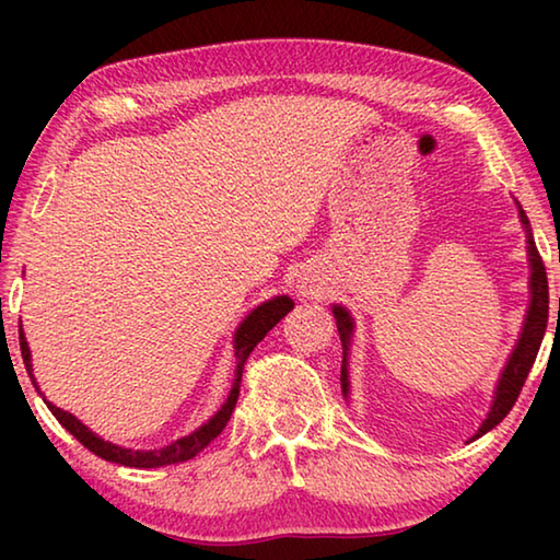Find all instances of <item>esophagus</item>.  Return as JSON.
Masks as SVG:
<instances>
[{
  "instance_id": "esophagus-1",
  "label": "esophagus",
  "mask_w": 560,
  "mask_h": 560,
  "mask_svg": "<svg viewBox=\"0 0 560 560\" xmlns=\"http://www.w3.org/2000/svg\"><path fill=\"white\" fill-rule=\"evenodd\" d=\"M303 291L301 293H306V296H308V293H314V289H308V287H301Z\"/></svg>"
}]
</instances>
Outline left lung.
Instances as JSON below:
<instances>
[{"label":"left lung","mask_w":560,"mask_h":560,"mask_svg":"<svg viewBox=\"0 0 560 560\" xmlns=\"http://www.w3.org/2000/svg\"><path fill=\"white\" fill-rule=\"evenodd\" d=\"M521 222H526V214L521 212ZM528 257H530V306H528V316L524 324V334H521L516 350L509 358V365L504 375H501L499 387H497V400L494 407H491L489 417L481 424V430L477 432V438L487 434L491 428L504 420V417L511 412V407L518 400L521 387H524L526 377L530 373V365L538 355V348H541V340L546 334V324H548V279H546V267L541 254L536 249V242L528 236ZM336 316V326L340 334V343H343V363H340V387L343 393H348V368H346V355H348V343H350V334H353V320H350L348 311L340 306L334 308Z\"/></svg>","instance_id":"left-lung-1"}]
</instances>
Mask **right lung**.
Segmentation results:
<instances>
[{
    "label": "right lung",
    "instance_id": "1",
    "mask_svg": "<svg viewBox=\"0 0 560 560\" xmlns=\"http://www.w3.org/2000/svg\"><path fill=\"white\" fill-rule=\"evenodd\" d=\"M291 308H293V301L289 296H279V299H273V301L261 303L259 308H254L252 314L244 318V324L240 326V330H236V336H234L236 381H234V387H232L230 397H226V402L222 405V410L217 412L210 422L202 424V428L189 434V438H183V440L173 442V444H170V447L150 450V452H143V450H138V452L136 450H122V447H118V444H110L106 440H101L98 434H93L86 428V424H83L81 420H75L71 412H66V410H61V407H56V405L46 402V400L44 402L49 405V410L54 412L56 420H59L63 428L69 430L73 438L83 444V447L91 450L93 454H98L101 459L122 464V467H138V469H153V467H165V464L187 462V459H192L197 452H202L207 444H210L217 438V434H220L226 428V422H230V417H232L234 407H236V397H240V385H242V373H244L246 358L252 355V350L257 348L259 340L267 336L269 330L277 326L279 320L287 316ZM19 346H22V358H24L26 371H30V375H32V353H30V343H26L22 326H19ZM34 385H36V381H34ZM36 390H39V387H36Z\"/></svg>",
    "mask_w": 560,
    "mask_h": 560
}]
</instances>
